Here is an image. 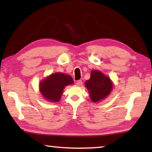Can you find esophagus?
Returning a JSON list of instances; mask_svg holds the SVG:
<instances>
[{
    "instance_id": "obj_1",
    "label": "esophagus",
    "mask_w": 152,
    "mask_h": 152,
    "mask_svg": "<svg viewBox=\"0 0 152 152\" xmlns=\"http://www.w3.org/2000/svg\"><path fill=\"white\" fill-rule=\"evenodd\" d=\"M76 84L78 86H81L82 84V81L81 80H77V81H76Z\"/></svg>"
}]
</instances>
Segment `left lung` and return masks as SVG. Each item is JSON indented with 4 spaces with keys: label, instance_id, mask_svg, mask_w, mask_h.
I'll return each mask as SVG.
<instances>
[{
    "label": "left lung",
    "instance_id": "8db88e82",
    "mask_svg": "<svg viewBox=\"0 0 152 152\" xmlns=\"http://www.w3.org/2000/svg\"><path fill=\"white\" fill-rule=\"evenodd\" d=\"M85 85L94 102L106 98L110 93L113 88V84L109 77L97 70L91 72V78L86 81Z\"/></svg>",
    "mask_w": 152,
    "mask_h": 152
}]
</instances>
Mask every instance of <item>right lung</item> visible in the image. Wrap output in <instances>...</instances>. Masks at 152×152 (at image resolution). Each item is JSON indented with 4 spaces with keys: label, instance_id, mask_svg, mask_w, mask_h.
Segmentation results:
<instances>
[{
    "label": "right lung",
    "instance_id": "right-lung-1",
    "mask_svg": "<svg viewBox=\"0 0 152 152\" xmlns=\"http://www.w3.org/2000/svg\"><path fill=\"white\" fill-rule=\"evenodd\" d=\"M74 83L70 76L63 73L51 74L40 82L41 93L50 102H58L64 87Z\"/></svg>",
    "mask_w": 152,
    "mask_h": 152
}]
</instances>
